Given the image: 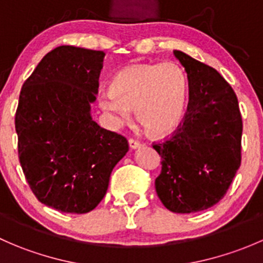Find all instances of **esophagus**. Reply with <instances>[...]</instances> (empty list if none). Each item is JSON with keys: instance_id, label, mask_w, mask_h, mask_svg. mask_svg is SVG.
I'll list each match as a JSON object with an SVG mask.
<instances>
[{"instance_id": "1", "label": "esophagus", "mask_w": 263, "mask_h": 263, "mask_svg": "<svg viewBox=\"0 0 263 263\" xmlns=\"http://www.w3.org/2000/svg\"><path fill=\"white\" fill-rule=\"evenodd\" d=\"M128 144H129V147H131V148H137V147H140L142 145L141 142L137 141V140H135V139H129Z\"/></svg>"}]
</instances>
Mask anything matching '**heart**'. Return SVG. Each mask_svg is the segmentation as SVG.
Returning a JSON list of instances; mask_svg holds the SVG:
<instances>
[{
    "label": "heart",
    "instance_id": "b5f03b06",
    "mask_svg": "<svg viewBox=\"0 0 263 263\" xmlns=\"http://www.w3.org/2000/svg\"><path fill=\"white\" fill-rule=\"evenodd\" d=\"M187 98V73L178 63H136L116 73L99 104L116 123L128 121L135 109L151 136L164 137L181 123Z\"/></svg>",
    "mask_w": 263,
    "mask_h": 263
}]
</instances>
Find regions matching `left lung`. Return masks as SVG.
I'll use <instances>...</instances> for the list:
<instances>
[{
	"label": "left lung",
	"instance_id": "obj_1",
	"mask_svg": "<svg viewBox=\"0 0 263 263\" xmlns=\"http://www.w3.org/2000/svg\"><path fill=\"white\" fill-rule=\"evenodd\" d=\"M174 55L188 79V107L171 139L154 144L161 156L155 179L168 210L191 214L216 205L242 160V116L237 95L216 70L181 50Z\"/></svg>",
	"mask_w": 263,
	"mask_h": 263
}]
</instances>
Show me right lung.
<instances>
[{
  "mask_svg": "<svg viewBox=\"0 0 263 263\" xmlns=\"http://www.w3.org/2000/svg\"><path fill=\"white\" fill-rule=\"evenodd\" d=\"M105 53L72 46L50 50L21 87L15 116L26 182L44 205L68 214L94 210L105 196L126 137L90 115Z\"/></svg>",
  "mask_w": 263,
  "mask_h": 263,
  "instance_id": "1",
  "label": "right lung"
}]
</instances>
